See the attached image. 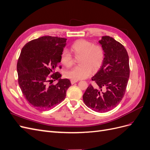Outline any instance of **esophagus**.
<instances>
[{
  "mask_svg": "<svg viewBox=\"0 0 150 150\" xmlns=\"http://www.w3.org/2000/svg\"><path fill=\"white\" fill-rule=\"evenodd\" d=\"M78 80H75V79H71V84H74V83H77L78 82Z\"/></svg>",
  "mask_w": 150,
  "mask_h": 150,
  "instance_id": "obj_1",
  "label": "esophagus"
}]
</instances>
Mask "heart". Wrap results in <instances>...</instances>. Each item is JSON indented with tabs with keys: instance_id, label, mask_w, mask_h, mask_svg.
Segmentation results:
<instances>
[{
	"instance_id": "1",
	"label": "heart",
	"mask_w": 150,
	"mask_h": 150,
	"mask_svg": "<svg viewBox=\"0 0 150 150\" xmlns=\"http://www.w3.org/2000/svg\"><path fill=\"white\" fill-rule=\"evenodd\" d=\"M71 51L74 55L80 56V65L65 72L67 78L79 80L88 78L93 71H96L102 66L105 57L104 48L99 44L93 43L85 39H79L72 44ZM61 62L65 67L69 68L72 66L74 59L72 54L66 49L63 50L61 54Z\"/></svg>"
}]
</instances>
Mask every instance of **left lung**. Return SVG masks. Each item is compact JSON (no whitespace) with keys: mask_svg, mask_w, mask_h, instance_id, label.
Masks as SVG:
<instances>
[{"mask_svg":"<svg viewBox=\"0 0 150 150\" xmlns=\"http://www.w3.org/2000/svg\"><path fill=\"white\" fill-rule=\"evenodd\" d=\"M99 42L105 57L100 69L91 79L98 88L89 84L83 98L92 110L105 112L116 107L124 97L129 77V57L125 47L110 36H103Z\"/></svg>","mask_w":150,"mask_h":150,"instance_id":"obj_1","label":"left lung"}]
</instances>
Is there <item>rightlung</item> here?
<instances>
[{"label":"right lung","instance_id":"right-lung-1","mask_svg":"<svg viewBox=\"0 0 150 150\" xmlns=\"http://www.w3.org/2000/svg\"><path fill=\"white\" fill-rule=\"evenodd\" d=\"M66 40L43 36L22 49L17 64L18 83L27 101L36 109L47 110L61 103L71 85L69 79H61V74L55 71ZM53 79L58 80L56 85L51 84Z\"/></svg>","mask_w":150,"mask_h":150}]
</instances>
